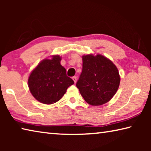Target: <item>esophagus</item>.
Here are the masks:
<instances>
[{
  "mask_svg": "<svg viewBox=\"0 0 151 151\" xmlns=\"http://www.w3.org/2000/svg\"><path fill=\"white\" fill-rule=\"evenodd\" d=\"M73 80L74 81V82H75V83H76V81H77V77H76V76H73Z\"/></svg>",
  "mask_w": 151,
  "mask_h": 151,
  "instance_id": "esophagus-1",
  "label": "esophagus"
}]
</instances>
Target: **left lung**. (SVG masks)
<instances>
[{
    "label": "left lung",
    "instance_id": "obj_1",
    "mask_svg": "<svg viewBox=\"0 0 151 151\" xmlns=\"http://www.w3.org/2000/svg\"><path fill=\"white\" fill-rule=\"evenodd\" d=\"M120 84L119 70L111 60L101 55L83 57V70L76 87L86 103L93 106L106 103Z\"/></svg>",
    "mask_w": 151,
    "mask_h": 151
}]
</instances>
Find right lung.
I'll list each match as a JSON object with an SVG mask.
<instances>
[{"label": "right lung", "mask_w": 151, "mask_h": 151, "mask_svg": "<svg viewBox=\"0 0 151 151\" xmlns=\"http://www.w3.org/2000/svg\"><path fill=\"white\" fill-rule=\"evenodd\" d=\"M61 58L53 56L52 59L41 61L30 73L28 85L32 96L43 104H51L62 98L66 89L74 84L60 65Z\"/></svg>", "instance_id": "obj_1"}]
</instances>
